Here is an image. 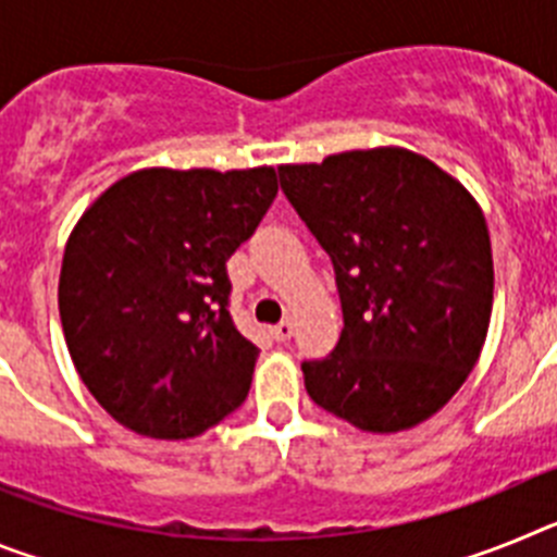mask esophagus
<instances>
[{"mask_svg": "<svg viewBox=\"0 0 557 557\" xmlns=\"http://www.w3.org/2000/svg\"><path fill=\"white\" fill-rule=\"evenodd\" d=\"M270 334H273L275 343H287V339L295 334V323L293 321H282L278 326H273V332H270Z\"/></svg>", "mask_w": 557, "mask_h": 557, "instance_id": "34e87169", "label": "esophagus"}]
</instances>
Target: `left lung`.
I'll list each match as a JSON object with an SVG mask.
<instances>
[{
  "mask_svg": "<svg viewBox=\"0 0 557 557\" xmlns=\"http://www.w3.org/2000/svg\"><path fill=\"white\" fill-rule=\"evenodd\" d=\"M282 191L334 264L343 334L304 362L314 405L366 432L435 416L480 359L494 259L466 186L405 147L278 166Z\"/></svg>",
  "mask_w": 557,
  "mask_h": 557,
  "instance_id": "1",
  "label": "left lung"
}]
</instances>
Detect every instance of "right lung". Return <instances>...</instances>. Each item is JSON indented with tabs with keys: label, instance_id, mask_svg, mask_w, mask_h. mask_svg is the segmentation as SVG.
<instances>
[{
	"label": "right lung",
	"instance_id": "right-lung-1",
	"mask_svg": "<svg viewBox=\"0 0 557 557\" xmlns=\"http://www.w3.org/2000/svg\"><path fill=\"white\" fill-rule=\"evenodd\" d=\"M273 166L131 172L77 220L58 309L83 385L122 426L184 441L250 391L225 262L273 203Z\"/></svg>",
	"mask_w": 557,
	"mask_h": 557
}]
</instances>
